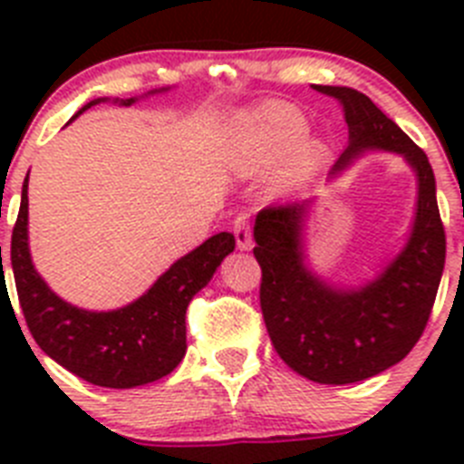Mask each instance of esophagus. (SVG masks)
<instances>
[{
  "label": "esophagus",
  "instance_id": "1",
  "mask_svg": "<svg viewBox=\"0 0 464 464\" xmlns=\"http://www.w3.org/2000/svg\"><path fill=\"white\" fill-rule=\"evenodd\" d=\"M235 239H237V248L239 251H248L253 246V237H251V225H248V218L246 216H239L235 220Z\"/></svg>",
  "mask_w": 464,
  "mask_h": 464
}]
</instances>
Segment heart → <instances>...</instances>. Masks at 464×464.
<instances>
[{
	"label": "heart",
	"instance_id": "obj_1",
	"mask_svg": "<svg viewBox=\"0 0 464 464\" xmlns=\"http://www.w3.org/2000/svg\"><path fill=\"white\" fill-rule=\"evenodd\" d=\"M304 134L306 118L302 111L281 102L265 104L241 121L237 162L244 171H262L283 159L274 174V190H302L327 162L325 141Z\"/></svg>",
	"mask_w": 464,
	"mask_h": 464
}]
</instances>
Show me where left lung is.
<instances>
[{
	"label": "left lung",
	"instance_id": "1",
	"mask_svg": "<svg viewBox=\"0 0 464 464\" xmlns=\"http://www.w3.org/2000/svg\"><path fill=\"white\" fill-rule=\"evenodd\" d=\"M342 102L348 146L330 179L370 150L404 158L416 174V213L407 244L362 285L325 281L306 260V223L315 199L262 208L253 256L262 267L260 306L276 353L315 383L372 379L409 355L428 325L446 260L444 225L428 155L353 88L315 85Z\"/></svg>",
	"mask_w": 464,
	"mask_h": 464
}]
</instances>
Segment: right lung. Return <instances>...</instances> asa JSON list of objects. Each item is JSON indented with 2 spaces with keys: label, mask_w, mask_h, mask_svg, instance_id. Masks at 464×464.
Segmentation results:
<instances>
[{
  "label": "right lung",
  "mask_w": 464,
  "mask_h": 464,
  "mask_svg": "<svg viewBox=\"0 0 464 464\" xmlns=\"http://www.w3.org/2000/svg\"><path fill=\"white\" fill-rule=\"evenodd\" d=\"M167 90H150L149 94ZM137 100H113V104L132 106ZM100 102L109 100L88 102L73 118ZM27 179L11 237V267L20 309L41 351L72 374L102 388H137L174 372L188 348V304L211 281L225 256L235 251V237L229 232L208 237L195 251L179 257L141 297L121 309H81L53 293L34 269L27 237Z\"/></svg>",
  "instance_id": "add662e5"
}]
</instances>
